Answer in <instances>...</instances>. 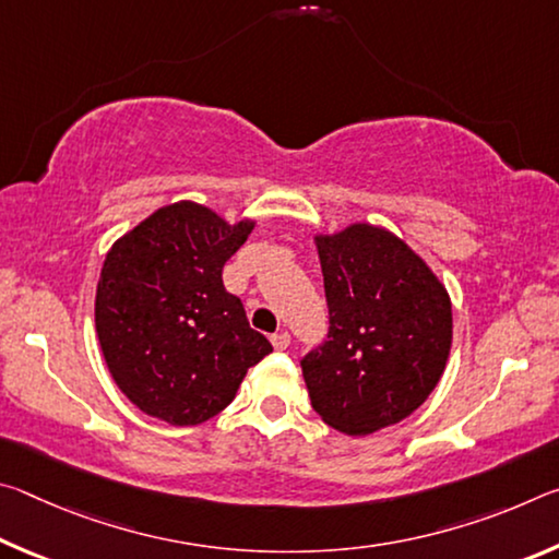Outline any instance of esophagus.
<instances>
[{
    "instance_id": "1",
    "label": "esophagus",
    "mask_w": 559,
    "mask_h": 559,
    "mask_svg": "<svg viewBox=\"0 0 559 559\" xmlns=\"http://www.w3.org/2000/svg\"><path fill=\"white\" fill-rule=\"evenodd\" d=\"M271 345L276 349H286L290 345V335L286 333V330H278V333L271 335Z\"/></svg>"
}]
</instances>
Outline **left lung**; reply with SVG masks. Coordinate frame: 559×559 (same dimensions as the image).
Returning a JSON list of instances; mask_svg holds the SVG:
<instances>
[{
    "label": "left lung",
    "mask_w": 559,
    "mask_h": 559,
    "mask_svg": "<svg viewBox=\"0 0 559 559\" xmlns=\"http://www.w3.org/2000/svg\"><path fill=\"white\" fill-rule=\"evenodd\" d=\"M330 333L302 357L310 404L328 427L367 437L427 402L447 370L453 316L441 278L409 243L367 222L313 236Z\"/></svg>",
    "instance_id": "8db88e82"
}]
</instances>
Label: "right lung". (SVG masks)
Returning a JSON list of instances; mask_svg holds the SVG:
<instances>
[{"label": "right lung", "mask_w": 559, "mask_h": 559, "mask_svg": "<svg viewBox=\"0 0 559 559\" xmlns=\"http://www.w3.org/2000/svg\"><path fill=\"white\" fill-rule=\"evenodd\" d=\"M253 226L257 219L229 224L182 200L159 206L108 249L96 333L110 377L140 412L173 427L212 419L273 349L222 281Z\"/></svg>", "instance_id": "1"}]
</instances>
